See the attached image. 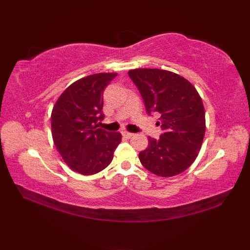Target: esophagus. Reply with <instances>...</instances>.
<instances>
[{"mask_svg": "<svg viewBox=\"0 0 250 250\" xmlns=\"http://www.w3.org/2000/svg\"><path fill=\"white\" fill-rule=\"evenodd\" d=\"M122 135H124L125 137H126V139H130V137H132L134 134L133 133H130V132H128V131H122Z\"/></svg>", "mask_w": 250, "mask_h": 250, "instance_id": "obj_1", "label": "esophagus"}]
</instances>
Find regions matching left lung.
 <instances>
[{"label":"left lung","instance_id":"8db88e82","mask_svg":"<svg viewBox=\"0 0 250 250\" xmlns=\"http://www.w3.org/2000/svg\"><path fill=\"white\" fill-rule=\"evenodd\" d=\"M139 89L148 115L158 114L159 139L148 137L139 158L157 176L171 177L186 171L195 158L205 134V111L196 89L187 79L159 68H136L129 73Z\"/></svg>","mask_w":250,"mask_h":250}]
</instances>
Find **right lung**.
Masks as SVG:
<instances>
[{
    "label": "right lung",
    "mask_w": 250,
    "mask_h": 250,
    "mask_svg": "<svg viewBox=\"0 0 250 250\" xmlns=\"http://www.w3.org/2000/svg\"><path fill=\"white\" fill-rule=\"evenodd\" d=\"M116 76V73H100L79 79L63 91L52 108L55 146L67 166L79 174L104 169L121 142L119 132L98 126L104 119V89Z\"/></svg>",
    "instance_id": "obj_1"
}]
</instances>
